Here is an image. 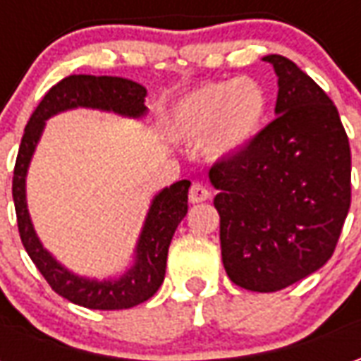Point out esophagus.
Segmentation results:
<instances>
[{"label": "esophagus", "instance_id": "34e87169", "mask_svg": "<svg viewBox=\"0 0 361 361\" xmlns=\"http://www.w3.org/2000/svg\"><path fill=\"white\" fill-rule=\"evenodd\" d=\"M209 197H211V191L204 188L203 183H199V181H195V183L189 188V201H191V203H203Z\"/></svg>", "mask_w": 361, "mask_h": 361}]
</instances>
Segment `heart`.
I'll list each match as a JSON object with an SVG mask.
<instances>
[{"mask_svg":"<svg viewBox=\"0 0 361 361\" xmlns=\"http://www.w3.org/2000/svg\"><path fill=\"white\" fill-rule=\"evenodd\" d=\"M267 108L265 89L253 79L207 82L176 102L170 131L180 141H204V150L212 158L234 157L255 141Z\"/></svg>","mask_w":361,"mask_h":361,"instance_id":"b5f03b06","label":"heart"}]
</instances>
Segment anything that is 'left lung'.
I'll return each instance as SVG.
<instances>
[{"label": "left lung", "mask_w": 361, "mask_h": 361, "mask_svg": "<svg viewBox=\"0 0 361 361\" xmlns=\"http://www.w3.org/2000/svg\"><path fill=\"white\" fill-rule=\"evenodd\" d=\"M276 118L242 152L209 172L219 189L222 263L251 292H276L333 257L350 209L348 135L317 82L284 56Z\"/></svg>", "instance_id": "1"}]
</instances>
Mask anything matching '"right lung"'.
Wrapping results in <instances>:
<instances>
[{
	"label": "right lung",
	"instance_id": "1",
	"mask_svg": "<svg viewBox=\"0 0 361 361\" xmlns=\"http://www.w3.org/2000/svg\"><path fill=\"white\" fill-rule=\"evenodd\" d=\"M145 96L147 89L129 79L106 75H69L58 85H54L32 111L25 127L15 162L13 201L20 242L25 245L28 257L32 259L36 269L56 294L89 310H129L157 294L160 284L164 282L166 259L172 235L183 216L188 214V191L191 181H176L152 199L135 247V265L126 274H121L119 279L90 280L77 276L63 265H59L38 240L27 207L25 181L28 164L35 154L36 145L40 141L46 119L51 116L71 108H94L116 111L127 118H141L147 114Z\"/></svg>",
	"mask_w": 361,
	"mask_h": 361
}]
</instances>
